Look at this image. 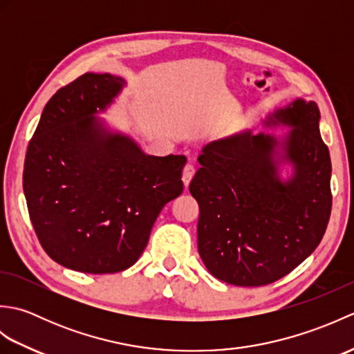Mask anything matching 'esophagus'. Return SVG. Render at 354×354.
Segmentation results:
<instances>
[{
	"label": "esophagus",
	"mask_w": 354,
	"mask_h": 354,
	"mask_svg": "<svg viewBox=\"0 0 354 354\" xmlns=\"http://www.w3.org/2000/svg\"><path fill=\"white\" fill-rule=\"evenodd\" d=\"M193 175H194V165L190 164V162L185 164V167L183 170V183H184L185 187H189Z\"/></svg>",
	"instance_id": "34e87169"
}]
</instances>
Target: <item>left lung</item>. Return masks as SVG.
<instances>
[{
	"label": "left lung",
	"mask_w": 354,
	"mask_h": 354,
	"mask_svg": "<svg viewBox=\"0 0 354 354\" xmlns=\"http://www.w3.org/2000/svg\"><path fill=\"white\" fill-rule=\"evenodd\" d=\"M315 102L295 99L202 149L190 183L198 250L208 272L234 286L280 280L315 251L332 212V162Z\"/></svg>",
	"instance_id": "obj_1"
}]
</instances>
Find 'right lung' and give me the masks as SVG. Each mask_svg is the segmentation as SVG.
<instances>
[{"label":"right lung","mask_w":354,"mask_h":354,"mask_svg":"<svg viewBox=\"0 0 354 354\" xmlns=\"http://www.w3.org/2000/svg\"><path fill=\"white\" fill-rule=\"evenodd\" d=\"M123 77L86 73L45 104L24 162L37 239L59 265L85 274L131 268L162 207L184 190V155H147L104 114Z\"/></svg>","instance_id":"add662e5"}]
</instances>
